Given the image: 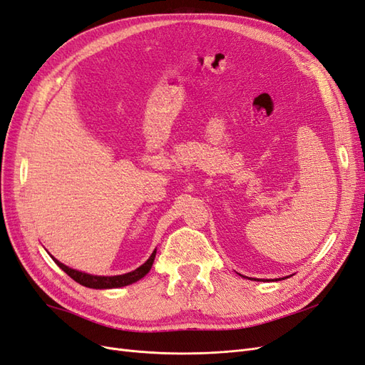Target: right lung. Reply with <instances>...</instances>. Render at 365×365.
I'll list each match as a JSON object with an SVG mask.
<instances>
[{"instance_id":"1","label":"right lung","mask_w":365,"mask_h":365,"mask_svg":"<svg viewBox=\"0 0 365 365\" xmlns=\"http://www.w3.org/2000/svg\"><path fill=\"white\" fill-rule=\"evenodd\" d=\"M155 255H156V250L152 253L150 258L141 265V267H138L136 270H133L130 273L118 274V277H95V274H87V273H83V272H78V270L67 267V265L61 264L60 261H56L55 258H53V261L58 264V267H60L61 270H64L68 274V277H71L73 281L84 285V287H88V289H116V287H124V285L136 282L138 279H141L143 277H145V274L149 273V270L152 269Z\"/></svg>"}]
</instances>
